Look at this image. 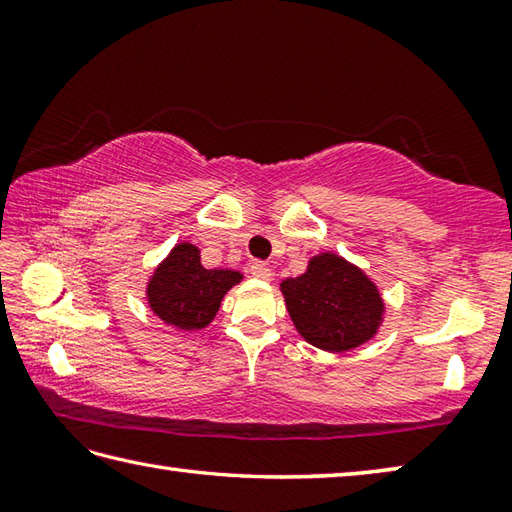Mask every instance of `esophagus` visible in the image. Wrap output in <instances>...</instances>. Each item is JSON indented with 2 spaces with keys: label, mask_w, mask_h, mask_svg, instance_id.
<instances>
[{
  "label": "esophagus",
  "mask_w": 512,
  "mask_h": 512,
  "mask_svg": "<svg viewBox=\"0 0 512 512\" xmlns=\"http://www.w3.org/2000/svg\"><path fill=\"white\" fill-rule=\"evenodd\" d=\"M250 275H253L255 279H262V281H270L273 279V268H270L268 264L264 262H255L253 266H250Z\"/></svg>",
  "instance_id": "34e87169"
}]
</instances>
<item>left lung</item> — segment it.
<instances>
[{
  "instance_id": "left-lung-1",
  "label": "left lung",
  "mask_w": 512,
  "mask_h": 512,
  "mask_svg": "<svg viewBox=\"0 0 512 512\" xmlns=\"http://www.w3.org/2000/svg\"><path fill=\"white\" fill-rule=\"evenodd\" d=\"M286 310L303 341L341 354L372 341L385 321V299L363 268L345 257L319 253L306 273L279 284Z\"/></svg>"
}]
</instances>
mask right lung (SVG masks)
I'll return each instance as SVG.
<instances>
[{"label": "right lung", "instance_id": "add662e5", "mask_svg": "<svg viewBox=\"0 0 512 512\" xmlns=\"http://www.w3.org/2000/svg\"><path fill=\"white\" fill-rule=\"evenodd\" d=\"M244 275L231 268L202 266L200 248L180 242L151 273L145 297L156 317L182 332L202 330L209 325L228 290Z\"/></svg>", "mask_w": 512, "mask_h": 512}]
</instances>
